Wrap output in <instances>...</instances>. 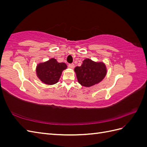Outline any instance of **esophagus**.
<instances>
[{
    "label": "esophagus",
    "instance_id": "34e87169",
    "mask_svg": "<svg viewBox=\"0 0 147 147\" xmlns=\"http://www.w3.org/2000/svg\"><path fill=\"white\" fill-rule=\"evenodd\" d=\"M69 67L70 69H74V67H75V65H74V64H69Z\"/></svg>",
    "mask_w": 147,
    "mask_h": 147
}]
</instances>
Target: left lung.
<instances>
[{
    "label": "left lung",
    "instance_id": "1",
    "mask_svg": "<svg viewBox=\"0 0 147 147\" xmlns=\"http://www.w3.org/2000/svg\"><path fill=\"white\" fill-rule=\"evenodd\" d=\"M74 71L78 83L85 87H91L99 83L107 74L105 64L102 62L96 63L90 59H85L81 66H77Z\"/></svg>",
    "mask_w": 147,
    "mask_h": 147
}]
</instances>
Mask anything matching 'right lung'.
<instances>
[{
  "instance_id": "right-lung-1",
  "label": "right lung",
  "mask_w": 147,
  "mask_h": 147,
  "mask_svg": "<svg viewBox=\"0 0 147 147\" xmlns=\"http://www.w3.org/2000/svg\"><path fill=\"white\" fill-rule=\"evenodd\" d=\"M67 66L64 63H58L55 58H51L45 63H39L36 67L38 78L47 84H54L58 82L63 71Z\"/></svg>"
}]
</instances>
